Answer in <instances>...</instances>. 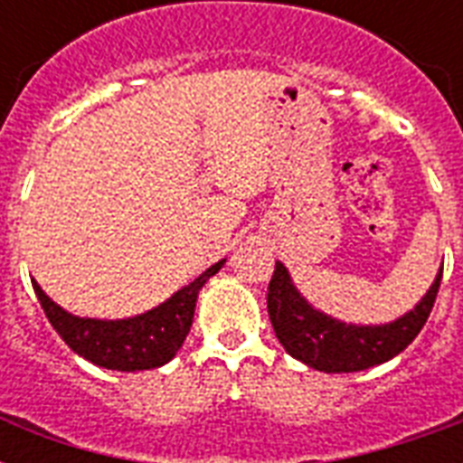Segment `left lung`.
I'll use <instances>...</instances> for the list:
<instances>
[{"label": "left lung", "instance_id": "left-lung-1", "mask_svg": "<svg viewBox=\"0 0 463 463\" xmlns=\"http://www.w3.org/2000/svg\"><path fill=\"white\" fill-rule=\"evenodd\" d=\"M442 269L420 303L387 324H348L326 315L300 296L288 269L276 261L267 307L276 338L296 360L319 373H360L387 363L420 334L438 298Z\"/></svg>", "mask_w": 463, "mask_h": 463}]
</instances>
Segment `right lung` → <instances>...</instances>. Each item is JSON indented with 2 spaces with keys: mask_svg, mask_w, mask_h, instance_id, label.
<instances>
[{
  "mask_svg": "<svg viewBox=\"0 0 463 463\" xmlns=\"http://www.w3.org/2000/svg\"><path fill=\"white\" fill-rule=\"evenodd\" d=\"M225 260L216 261L194 281L167 298L158 307L144 315L127 317V319H90L76 317L45 296L33 279V288L47 319L54 331L64 338V344L81 358L98 367L119 370V373H137V370H154L165 365L180 351L189 334L199 290L211 276L218 274Z\"/></svg>",
  "mask_w": 463,
  "mask_h": 463,
  "instance_id": "1",
  "label": "right lung"
}]
</instances>
